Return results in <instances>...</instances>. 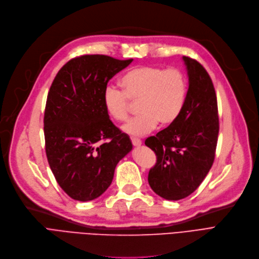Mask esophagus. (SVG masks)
Here are the masks:
<instances>
[{"label": "esophagus", "mask_w": 259, "mask_h": 259, "mask_svg": "<svg viewBox=\"0 0 259 259\" xmlns=\"http://www.w3.org/2000/svg\"><path fill=\"white\" fill-rule=\"evenodd\" d=\"M131 142H132V145H133V146H136V147H139V146H141V145H142V141H141L140 139L133 138V139H131Z\"/></svg>", "instance_id": "34e87169"}]
</instances>
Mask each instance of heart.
Here are the masks:
<instances>
[{"label": "heart", "mask_w": 259, "mask_h": 259, "mask_svg": "<svg viewBox=\"0 0 259 259\" xmlns=\"http://www.w3.org/2000/svg\"><path fill=\"white\" fill-rule=\"evenodd\" d=\"M121 90L107 87L103 103L108 115L115 121H126L131 113V103H139L140 115L123 126L130 136L142 137L151 132L160 122L170 126L180 117L185 107L188 81L177 67L142 65L123 74Z\"/></svg>", "instance_id": "1"}]
</instances>
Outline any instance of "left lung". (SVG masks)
<instances>
[{
    "mask_svg": "<svg viewBox=\"0 0 259 259\" xmlns=\"http://www.w3.org/2000/svg\"><path fill=\"white\" fill-rule=\"evenodd\" d=\"M183 60L189 80L183 112L172 125L145 141L156 155L148 174L149 185L166 200H181L195 192L215 160L218 142V105L212 81L196 59Z\"/></svg>",
    "mask_w": 259,
    "mask_h": 259,
    "instance_id": "8db88e82",
    "label": "left lung"
}]
</instances>
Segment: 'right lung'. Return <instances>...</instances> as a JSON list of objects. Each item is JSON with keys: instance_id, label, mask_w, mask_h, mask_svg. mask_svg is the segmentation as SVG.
I'll use <instances>...</instances> for the list:
<instances>
[{"instance_id": "right-lung-1", "label": "right lung", "mask_w": 259, "mask_h": 259, "mask_svg": "<svg viewBox=\"0 0 259 259\" xmlns=\"http://www.w3.org/2000/svg\"><path fill=\"white\" fill-rule=\"evenodd\" d=\"M133 59L82 55L56 75L44 111L46 152L56 181L77 201L103 195L132 144L109 118L103 94L109 80Z\"/></svg>"}]
</instances>
